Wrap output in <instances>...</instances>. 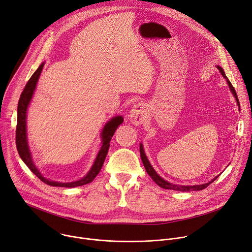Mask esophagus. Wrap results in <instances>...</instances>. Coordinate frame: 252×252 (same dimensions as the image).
<instances>
[{"label":"esophagus","instance_id":"esophagus-1","mask_svg":"<svg viewBox=\"0 0 252 252\" xmlns=\"http://www.w3.org/2000/svg\"><path fill=\"white\" fill-rule=\"evenodd\" d=\"M147 113H148L147 105L144 102H139L133 106V108L130 111L129 117L133 124L141 125L145 121L147 117Z\"/></svg>","mask_w":252,"mask_h":252}]
</instances>
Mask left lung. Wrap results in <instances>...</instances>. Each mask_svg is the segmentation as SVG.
I'll return each instance as SVG.
<instances>
[{
    "label": "left lung",
    "instance_id": "left-lung-1",
    "mask_svg": "<svg viewBox=\"0 0 252 252\" xmlns=\"http://www.w3.org/2000/svg\"><path fill=\"white\" fill-rule=\"evenodd\" d=\"M218 69H219V70H220V72L222 74V76L226 79L227 84H228V86H229V89L231 90V92H232L233 96L235 97V99H236V102H237V105H238V107H239V101H238V98H237V95H236V92H235L234 87L232 86V84H231V82L228 80V78L226 77V75H225V73H224L223 69H222L220 66H219V65H218ZM140 155H141V159H142L143 165H144V167H145L146 172L148 173V175H149L151 178L153 179V181H154V182H155L159 187H161V188H163V189H174V190H180V191L200 190V189H206L209 185H211V184H212L215 180H217V178L219 177V176H217V177H216V178H214L212 181H210L209 183L204 184V185H195V186H178V185H173V184H171V183H169V182L165 181L163 178H161V177L156 173V171L153 169V167L151 166L150 162L148 161V159H147V157H146V155H145V152H144V149H143L142 144H140Z\"/></svg>",
    "mask_w": 252,
    "mask_h": 252
}]
</instances>
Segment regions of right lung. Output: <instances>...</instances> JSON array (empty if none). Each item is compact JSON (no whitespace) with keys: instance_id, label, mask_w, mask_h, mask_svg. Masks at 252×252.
I'll list each match as a JSON object with an SVG mask.
<instances>
[{"instance_id":"add662e5","label":"right lung","mask_w":252,"mask_h":252,"mask_svg":"<svg viewBox=\"0 0 252 252\" xmlns=\"http://www.w3.org/2000/svg\"><path fill=\"white\" fill-rule=\"evenodd\" d=\"M44 63H42L38 68L34 71V73L31 76L30 80L26 84L20 100H19V104H18V122H17V129H16V145L20 157L24 161V163L29 167V169L44 184L48 186H53V187H63V188H74V187H79L83 186L86 184L91 183L95 177L99 174L100 170H101L103 163L105 161V158L107 156L109 146H110V141L112 136L114 135L116 129L120 124L123 122V117L122 116H116L113 117L110 121L106 123L104 126L102 133H101V138H102V146L101 149L99 150V152L97 154V157L90 169V171L87 173L85 177H83L79 181L71 182V183H60V182H55V181H50L45 179L37 170L35 165L33 164V161L32 159V155L30 152V148L28 145V139H27V110L29 107V104L32 100V97L33 95L36 82L38 80V77L41 73V70L43 68Z\"/></svg>"}]
</instances>
